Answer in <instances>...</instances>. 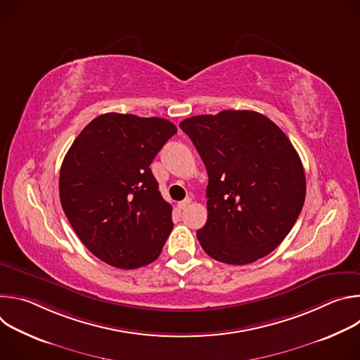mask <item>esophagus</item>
Wrapping results in <instances>:
<instances>
[{"label":"esophagus","mask_w":360,"mask_h":360,"mask_svg":"<svg viewBox=\"0 0 360 360\" xmlns=\"http://www.w3.org/2000/svg\"><path fill=\"white\" fill-rule=\"evenodd\" d=\"M191 202H192V199H191V198H186V199H184V200H181V202L178 203V208H179V210H185Z\"/></svg>","instance_id":"obj_1"}]
</instances>
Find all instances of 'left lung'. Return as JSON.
<instances>
[{"label": "left lung", "instance_id": "obj_1", "mask_svg": "<svg viewBox=\"0 0 360 360\" xmlns=\"http://www.w3.org/2000/svg\"><path fill=\"white\" fill-rule=\"evenodd\" d=\"M208 171V219L196 232L215 261L246 265L269 255L295 225L306 195L302 161L285 132L255 111L184 120Z\"/></svg>", "mask_w": 360, "mask_h": 360}]
</instances>
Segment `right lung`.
I'll return each mask as SVG.
<instances>
[{"label": "right lung", "instance_id": "add662e5", "mask_svg": "<svg viewBox=\"0 0 360 360\" xmlns=\"http://www.w3.org/2000/svg\"><path fill=\"white\" fill-rule=\"evenodd\" d=\"M176 127L164 118L102 114L75 138L61 165L60 199L81 242L120 269L155 261L172 224L149 165Z\"/></svg>", "mask_w": 360, "mask_h": 360}]
</instances>
